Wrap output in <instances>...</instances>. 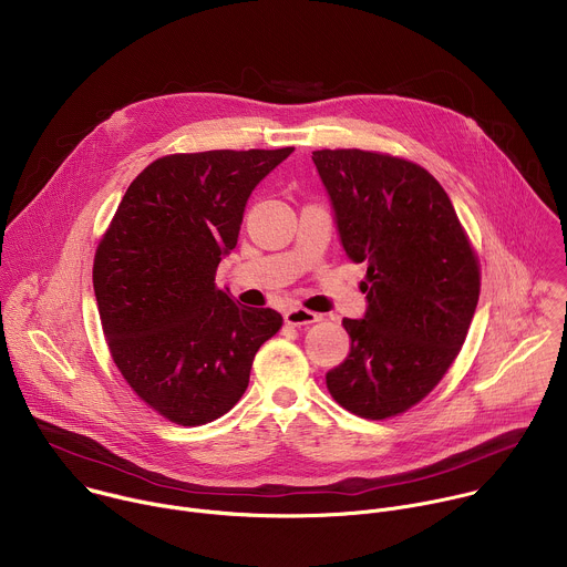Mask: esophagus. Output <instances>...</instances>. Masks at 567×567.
<instances>
[{"mask_svg": "<svg viewBox=\"0 0 567 567\" xmlns=\"http://www.w3.org/2000/svg\"><path fill=\"white\" fill-rule=\"evenodd\" d=\"M284 319H286L290 326H308V323L319 321L321 317H319L317 312H312V310L301 308V306H292V308H288V310L284 312Z\"/></svg>", "mask_w": 567, "mask_h": 567, "instance_id": "34e87169", "label": "esophagus"}]
</instances>
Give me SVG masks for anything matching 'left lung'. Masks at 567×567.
Here are the masks:
<instances>
[{"mask_svg": "<svg viewBox=\"0 0 567 567\" xmlns=\"http://www.w3.org/2000/svg\"><path fill=\"white\" fill-rule=\"evenodd\" d=\"M346 255L368 266L363 319H343L350 352L328 370L334 401L363 419L419 403L456 359L476 310L478 261L441 184L368 151H315Z\"/></svg>", "mask_w": 567, "mask_h": 567, "instance_id": "8db88e82", "label": "left lung"}]
</instances>
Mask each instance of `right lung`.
Listing matches in <instances>:
<instances>
[{"label": "right lung", "instance_id": "obj_1", "mask_svg": "<svg viewBox=\"0 0 567 567\" xmlns=\"http://www.w3.org/2000/svg\"><path fill=\"white\" fill-rule=\"evenodd\" d=\"M295 148L168 155L128 186L97 246L93 286L115 365L179 425L226 414L257 350L281 328L215 286L257 184Z\"/></svg>", "mask_w": 567, "mask_h": 567}]
</instances>
